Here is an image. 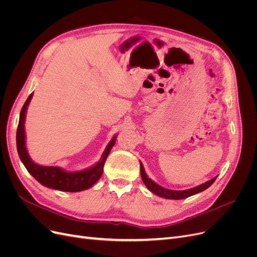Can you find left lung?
Here are the masks:
<instances>
[{"label":"left lung","mask_w":257,"mask_h":257,"mask_svg":"<svg viewBox=\"0 0 257 257\" xmlns=\"http://www.w3.org/2000/svg\"><path fill=\"white\" fill-rule=\"evenodd\" d=\"M141 175H142L143 181H144L145 185L148 188V190L151 191L152 193H154L155 195L164 197V198H167V199H183V198H188L192 195H195V194H197L199 192H203L206 189H208L209 186L211 185L216 179V177H215V178L211 179V180H209V181H207L203 184H200L198 186H195V188L190 189V190L174 191V190H168V189L163 188V186H161V185L155 183L154 181H152L150 178H148L142 162H141Z\"/></svg>","instance_id":"obj_1"}]
</instances>
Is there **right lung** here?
<instances>
[{
    "label": "right lung",
    "instance_id": "obj_1",
    "mask_svg": "<svg viewBox=\"0 0 257 257\" xmlns=\"http://www.w3.org/2000/svg\"><path fill=\"white\" fill-rule=\"evenodd\" d=\"M32 96H33V93H31L20 111L17 135H16L17 150L23 165L26 166L28 172L32 175L38 182L45 186H47V188L63 191V192H80L91 188L93 184H95L97 182V180L103 174L104 164L108 154H109V152L111 151V148L114 146L116 136H114L110 141V143L107 145L106 149L102 155V159H100V161L97 163V164L88 169L80 170V172L68 173L57 166L38 165L31 160L26 148L25 120H26L27 108L31 102Z\"/></svg>",
    "mask_w": 257,
    "mask_h": 257
}]
</instances>
